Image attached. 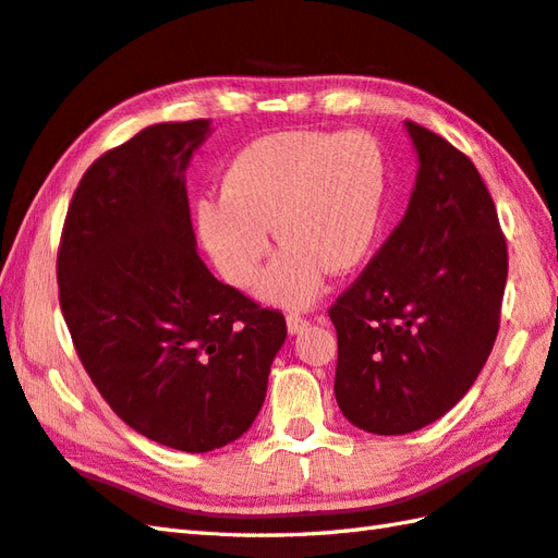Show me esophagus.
<instances>
[{
  "instance_id": "obj_1",
  "label": "esophagus",
  "mask_w": 558,
  "mask_h": 558,
  "mask_svg": "<svg viewBox=\"0 0 558 558\" xmlns=\"http://www.w3.org/2000/svg\"><path fill=\"white\" fill-rule=\"evenodd\" d=\"M306 326H310V322H306L304 316L288 314V330H290V333H302Z\"/></svg>"
}]
</instances>
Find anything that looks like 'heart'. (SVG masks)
<instances>
[{
	"label": "heart",
	"mask_w": 558,
	"mask_h": 558,
	"mask_svg": "<svg viewBox=\"0 0 558 558\" xmlns=\"http://www.w3.org/2000/svg\"><path fill=\"white\" fill-rule=\"evenodd\" d=\"M384 184L381 150L366 134H270L230 162L222 196L198 201V232L222 278L248 288L272 246V225L286 246L260 298L304 306L324 290L328 268L348 272L369 254Z\"/></svg>",
	"instance_id": "heart-1"
}]
</instances>
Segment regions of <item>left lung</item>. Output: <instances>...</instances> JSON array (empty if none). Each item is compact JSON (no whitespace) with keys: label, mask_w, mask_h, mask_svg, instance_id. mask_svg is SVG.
Masks as SVG:
<instances>
[{"label":"left lung","mask_w":558,"mask_h":558,"mask_svg":"<svg viewBox=\"0 0 558 558\" xmlns=\"http://www.w3.org/2000/svg\"><path fill=\"white\" fill-rule=\"evenodd\" d=\"M417 184L405 218L328 310L336 400L364 432H417L456 405L494 348L508 248L465 153L414 122Z\"/></svg>","instance_id":"1"}]
</instances>
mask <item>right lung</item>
<instances>
[{
    "mask_svg": "<svg viewBox=\"0 0 558 558\" xmlns=\"http://www.w3.org/2000/svg\"><path fill=\"white\" fill-rule=\"evenodd\" d=\"M208 120L153 124L90 165L57 252L83 369L132 429L186 453L240 438L264 405L286 316L196 254L184 170Z\"/></svg>",
    "mask_w": 558,
    "mask_h": 558,
    "instance_id": "add662e5",
    "label": "right lung"
}]
</instances>
